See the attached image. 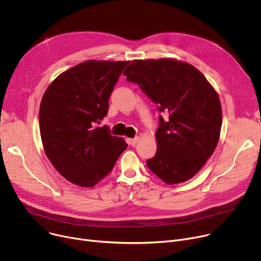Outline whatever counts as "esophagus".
Wrapping results in <instances>:
<instances>
[{"label":"esophagus","mask_w":261,"mask_h":261,"mask_svg":"<svg viewBox=\"0 0 261 261\" xmlns=\"http://www.w3.org/2000/svg\"><path fill=\"white\" fill-rule=\"evenodd\" d=\"M138 140H139V137H138V136H136V137H134V138H128V139H127L128 143L131 144V145H134Z\"/></svg>","instance_id":"34e87169"}]
</instances>
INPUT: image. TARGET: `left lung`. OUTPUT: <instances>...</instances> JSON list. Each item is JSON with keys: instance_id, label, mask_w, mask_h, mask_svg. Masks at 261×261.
I'll use <instances>...</instances> for the list:
<instances>
[{"instance_id": "obj_1", "label": "left lung", "mask_w": 261, "mask_h": 261, "mask_svg": "<svg viewBox=\"0 0 261 261\" xmlns=\"http://www.w3.org/2000/svg\"><path fill=\"white\" fill-rule=\"evenodd\" d=\"M167 120L159 116L157 152L146 165L168 185L193 177L213 155L220 137L218 94L194 66L173 59L135 60L124 71Z\"/></svg>"}]
</instances>
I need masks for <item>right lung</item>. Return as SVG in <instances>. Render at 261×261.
I'll return each instance as SVG.
<instances>
[{"label":"right lung","instance_id":"right-lung-1","mask_svg":"<svg viewBox=\"0 0 261 261\" xmlns=\"http://www.w3.org/2000/svg\"><path fill=\"white\" fill-rule=\"evenodd\" d=\"M128 63L84 62L60 74L42 97L39 128L45 154L61 175L81 187H94L128 146L107 126L97 127Z\"/></svg>","mask_w":261,"mask_h":261}]
</instances>
